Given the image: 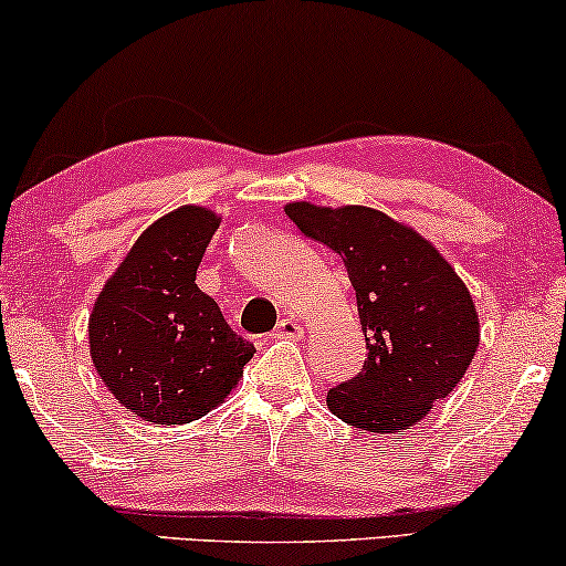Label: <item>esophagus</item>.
Segmentation results:
<instances>
[{
	"instance_id": "obj_1",
	"label": "esophagus",
	"mask_w": 566,
	"mask_h": 566,
	"mask_svg": "<svg viewBox=\"0 0 566 566\" xmlns=\"http://www.w3.org/2000/svg\"><path fill=\"white\" fill-rule=\"evenodd\" d=\"M273 337H285V339H301L304 337V327L296 319H291V316H285V319L277 322V327L273 332Z\"/></svg>"
}]
</instances>
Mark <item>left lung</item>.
<instances>
[{
	"mask_svg": "<svg viewBox=\"0 0 566 566\" xmlns=\"http://www.w3.org/2000/svg\"><path fill=\"white\" fill-rule=\"evenodd\" d=\"M343 258L366 332V366L327 391L329 412L368 432H405L446 399L479 347V314L451 262L407 223L366 206H285Z\"/></svg>",
	"mask_w": 566,
	"mask_h": 566,
	"instance_id": "obj_1",
	"label": "left lung"
}]
</instances>
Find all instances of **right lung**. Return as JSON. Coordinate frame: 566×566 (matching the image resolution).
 Returning a JSON list of instances; mask_svg holds the SVG:
<instances>
[{
  "instance_id": "add662e5",
  "label": "right lung",
  "mask_w": 566,
  "mask_h": 566,
  "mask_svg": "<svg viewBox=\"0 0 566 566\" xmlns=\"http://www.w3.org/2000/svg\"><path fill=\"white\" fill-rule=\"evenodd\" d=\"M221 219L182 206L136 239L90 314V355L107 391L151 424H185L221 405L254 345L198 289L196 273Z\"/></svg>"
}]
</instances>
